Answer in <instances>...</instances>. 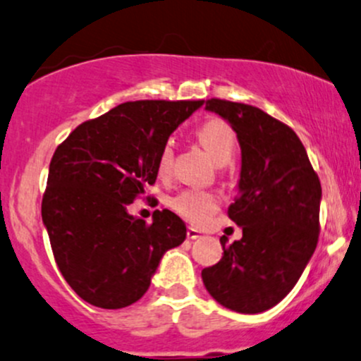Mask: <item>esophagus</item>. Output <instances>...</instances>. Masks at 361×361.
I'll use <instances>...</instances> for the list:
<instances>
[{"mask_svg": "<svg viewBox=\"0 0 361 361\" xmlns=\"http://www.w3.org/2000/svg\"><path fill=\"white\" fill-rule=\"evenodd\" d=\"M200 237H201L200 230H196V228H192V226H189V228H188V238H189V240H196V238H200Z\"/></svg>", "mask_w": 361, "mask_h": 361, "instance_id": "34e87169", "label": "esophagus"}]
</instances>
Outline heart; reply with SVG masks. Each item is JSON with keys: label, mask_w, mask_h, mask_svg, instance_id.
<instances>
[{"label": "heart", "mask_w": 361, "mask_h": 361, "mask_svg": "<svg viewBox=\"0 0 361 361\" xmlns=\"http://www.w3.org/2000/svg\"><path fill=\"white\" fill-rule=\"evenodd\" d=\"M196 135L201 147L218 165H225L232 159L235 149V133L224 119L214 117V119L206 121L197 129ZM170 161H172V148H170V145H165L160 149L159 161H157V172L160 176H165L169 172ZM170 206L185 220L192 221V224H202L216 209V197L209 192L188 189V191H182L177 196H173L170 200Z\"/></svg>", "instance_id": "b5f03b06"}]
</instances>
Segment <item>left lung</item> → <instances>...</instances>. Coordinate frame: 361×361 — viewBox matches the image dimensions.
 <instances>
[{"instance_id":"1","label":"left lung","mask_w":361,"mask_h":361,"mask_svg":"<svg viewBox=\"0 0 361 361\" xmlns=\"http://www.w3.org/2000/svg\"><path fill=\"white\" fill-rule=\"evenodd\" d=\"M206 111L230 124L242 152L237 197L228 216L242 238L201 273L218 303L240 314H259L297 285L319 238L322 189L300 137L252 105L212 99Z\"/></svg>"}]
</instances>
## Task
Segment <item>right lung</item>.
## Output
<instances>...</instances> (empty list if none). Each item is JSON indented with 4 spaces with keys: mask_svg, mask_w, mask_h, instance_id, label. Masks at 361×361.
<instances>
[{
    "mask_svg": "<svg viewBox=\"0 0 361 361\" xmlns=\"http://www.w3.org/2000/svg\"><path fill=\"white\" fill-rule=\"evenodd\" d=\"M202 100H137L80 124L52 155L42 221L68 285L100 309L140 300L185 224L157 209L147 225L128 206L157 180L169 136Z\"/></svg>",
    "mask_w": 361,
    "mask_h": 361,
    "instance_id": "1",
    "label": "right lung"
}]
</instances>
